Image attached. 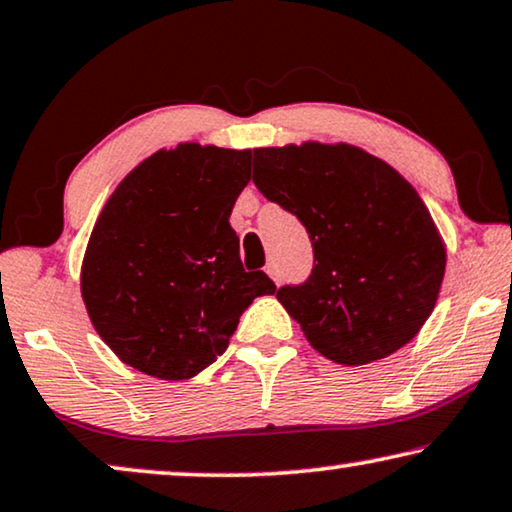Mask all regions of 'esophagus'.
Wrapping results in <instances>:
<instances>
[{
  "instance_id": "1",
  "label": "esophagus",
  "mask_w": 512,
  "mask_h": 512,
  "mask_svg": "<svg viewBox=\"0 0 512 512\" xmlns=\"http://www.w3.org/2000/svg\"><path fill=\"white\" fill-rule=\"evenodd\" d=\"M265 272H268V277L274 281V284H279L281 277H279V270H277V265H274V263H268V265H265Z\"/></svg>"
}]
</instances>
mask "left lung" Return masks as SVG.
Returning <instances> with one entry per match:
<instances>
[{
	"label": "left lung",
	"mask_w": 512,
	"mask_h": 512,
	"mask_svg": "<svg viewBox=\"0 0 512 512\" xmlns=\"http://www.w3.org/2000/svg\"><path fill=\"white\" fill-rule=\"evenodd\" d=\"M254 184L311 238V277L277 300L314 351L358 367L418 335L439 300L446 242L411 182L362 147L305 140L254 150Z\"/></svg>",
	"instance_id": "8db88e82"
}]
</instances>
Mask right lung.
<instances>
[{"instance_id": "obj_1", "label": "right lung", "mask_w": 512, "mask_h": 512, "mask_svg": "<svg viewBox=\"0 0 512 512\" xmlns=\"http://www.w3.org/2000/svg\"><path fill=\"white\" fill-rule=\"evenodd\" d=\"M251 150L180 143L131 170L103 205L80 268L87 316L124 365L187 381L226 351L242 311L277 286L244 272L228 224Z\"/></svg>"}]
</instances>
